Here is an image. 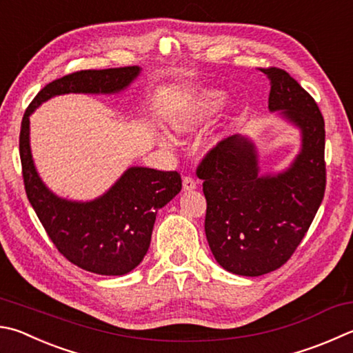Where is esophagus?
Segmentation results:
<instances>
[{
	"mask_svg": "<svg viewBox=\"0 0 353 353\" xmlns=\"http://www.w3.org/2000/svg\"><path fill=\"white\" fill-rule=\"evenodd\" d=\"M196 181L191 176H185L183 181H182V187H183V191H191L196 188Z\"/></svg>",
	"mask_w": 353,
	"mask_h": 353,
	"instance_id": "34e87169",
	"label": "esophagus"
}]
</instances>
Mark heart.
<instances>
[{
  "label": "heart",
  "instance_id": "1",
  "mask_svg": "<svg viewBox=\"0 0 353 353\" xmlns=\"http://www.w3.org/2000/svg\"><path fill=\"white\" fill-rule=\"evenodd\" d=\"M225 94L216 89L199 92L170 115V125L176 132L196 131L197 128L205 126L216 115H219L225 106ZM160 142L170 145V139L160 136Z\"/></svg>",
  "mask_w": 353,
  "mask_h": 353
}]
</instances>
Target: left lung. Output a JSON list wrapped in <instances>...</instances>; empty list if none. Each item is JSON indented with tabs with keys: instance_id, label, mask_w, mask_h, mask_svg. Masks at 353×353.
Listing matches in <instances>:
<instances>
[{
	"instance_id": "obj_1",
	"label": "left lung",
	"mask_w": 353,
	"mask_h": 353,
	"mask_svg": "<svg viewBox=\"0 0 353 353\" xmlns=\"http://www.w3.org/2000/svg\"><path fill=\"white\" fill-rule=\"evenodd\" d=\"M261 72L270 80L268 110L301 131V151L278 174H259L248 137L221 140L199 163L207 199L205 234L227 272L261 276L290 259L315 217L325 191V131L312 95L284 69Z\"/></svg>"
}]
</instances>
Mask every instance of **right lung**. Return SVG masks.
Returning <instances> with one entry per match:
<instances>
[{
    "label": "right lung",
    "mask_w": 353,
    "mask_h": 353,
    "mask_svg": "<svg viewBox=\"0 0 353 353\" xmlns=\"http://www.w3.org/2000/svg\"><path fill=\"white\" fill-rule=\"evenodd\" d=\"M140 74L139 66L79 70L44 86L24 112L20 157L24 188L50 241L83 270L121 276L134 270L150 248L157 211L182 190L177 171L131 166L112 187L89 202L54 194L38 176L30 152L29 117L43 101L61 94H117Z\"/></svg>",
    "instance_id": "right-lung-1"
}]
</instances>
